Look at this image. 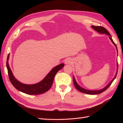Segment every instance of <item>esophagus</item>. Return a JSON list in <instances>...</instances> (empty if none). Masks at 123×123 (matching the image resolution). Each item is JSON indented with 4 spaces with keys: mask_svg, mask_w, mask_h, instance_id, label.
Listing matches in <instances>:
<instances>
[{
    "mask_svg": "<svg viewBox=\"0 0 123 123\" xmlns=\"http://www.w3.org/2000/svg\"><path fill=\"white\" fill-rule=\"evenodd\" d=\"M71 63H72V60L70 58H68L66 60H65V63H66V64H70Z\"/></svg>",
    "mask_w": 123,
    "mask_h": 123,
    "instance_id": "esophagus-1",
    "label": "esophagus"
}]
</instances>
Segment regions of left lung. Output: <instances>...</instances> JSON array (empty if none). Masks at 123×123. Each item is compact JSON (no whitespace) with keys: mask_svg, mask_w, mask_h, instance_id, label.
<instances>
[{"mask_svg":"<svg viewBox=\"0 0 123 123\" xmlns=\"http://www.w3.org/2000/svg\"><path fill=\"white\" fill-rule=\"evenodd\" d=\"M91 27L93 28L94 30L96 31L97 32H98L99 33H100V34H106L109 35V38H110V40L112 42V43H113L114 44V45L116 46L117 51V46L116 45V44L114 42L113 39L111 38V35L110 33H109L108 31L105 28H104V27H102V26H91ZM117 67H118V64H117ZM117 71L116 74L115 75V76L114 79L111 81V82L109 83L107 86H106L105 88L102 89L98 90H89L85 89L81 87L77 83L76 81H75L74 77H73V81H74V85L75 86V88H76L78 91H80V92H81L82 93H86V94H89V95H97V94H99V93L104 92V91H105L109 87V86L111 85V83L113 82V81L114 80V79L116 78V75H117Z\"/></svg>","mask_w":123,"mask_h":123,"instance_id":"1","label":"left lung"}]
</instances>
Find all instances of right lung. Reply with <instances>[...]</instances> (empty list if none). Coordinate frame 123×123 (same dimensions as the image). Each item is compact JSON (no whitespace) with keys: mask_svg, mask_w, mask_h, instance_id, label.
Segmentation results:
<instances>
[{"mask_svg":"<svg viewBox=\"0 0 123 123\" xmlns=\"http://www.w3.org/2000/svg\"><path fill=\"white\" fill-rule=\"evenodd\" d=\"M9 57L8 55L7 56L6 66L10 82L16 89L28 95H40L48 91L53 84L54 78L56 73L64 66L63 63H61L55 67L40 82L34 85H26L18 81L13 75L8 64Z\"/></svg>","mask_w":123,"mask_h":123,"instance_id":"add662e5","label":"right lung"}]
</instances>
